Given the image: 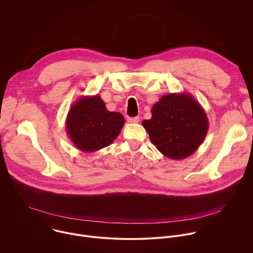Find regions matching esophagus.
Segmentation results:
<instances>
[{"label": "esophagus", "instance_id": "1", "mask_svg": "<svg viewBox=\"0 0 253 253\" xmlns=\"http://www.w3.org/2000/svg\"><path fill=\"white\" fill-rule=\"evenodd\" d=\"M127 122L130 124H137L139 122V118L138 117H134V118H127Z\"/></svg>", "mask_w": 253, "mask_h": 253}]
</instances>
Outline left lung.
<instances>
[{
	"label": "left lung",
	"instance_id": "obj_1",
	"mask_svg": "<svg viewBox=\"0 0 253 253\" xmlns=\"http://www.w3.org/2000/svg\"><path fill=\"white\" fill-rule=\"evenodd\" d=\"M142 126L164 156L178 161L191 156L203 143L209 120L190 93H168L154 105L151 119L144 120Z\"/></svg>",
	"mask_w": 253,
	"mask_h": 253
}]
</instances>
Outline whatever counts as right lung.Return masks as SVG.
Wrapping results in <instances>:
<instances>
[{"label": "right lung", "instance_id": "obj_1", "mask_svg": "<svg viewBox=\"0 0 253 253\" xmlns=\"http://www.w3.org/2000/svg\"><path fill=\"white\" fill-rule=\"evenodd\" d=\"M124 125V116L108 111L98 94L80 97L66 120L70 139L84 153H93L109 146L118 137Z\"/></svg>", "mask_w": 253, "mask_h": 253}]
</instances>
